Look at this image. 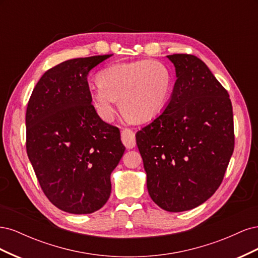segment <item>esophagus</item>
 Returning a JSON list of instances; mask_svg holds the SVG:
<instances>
[{
	"label": "esophagus",
	"mask_w": 258,
	"mask_h": 258,
	"mask_svg": "<svg viewBox=\"0 0 258 258\" xmlns=\"http://www.w3.org/2000/svg\"><path fill=\"white\" fill-rule=\"evenodd\" d=\"M121 141L127 148L131 150L136 146V134L131 129H123L121 131Z\"/></svg>",
	"instance_id": "34e87169"
}]
</instances>
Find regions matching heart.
<instances>
[{
  "mask_svg": "<svg viewBox=\"0 0 258 258\" xmlns=\"http://www.w3.org/2000/svg\"><path fill=\"white\" fill-rule=\"evenodd\" d=\"M91 89L96 112L111 122L116 114L117 99L129 118L146 121L165 106L171 90V74L159 61L138 60L105 68L97 76Z\"/></svg>",
  "mask_w": 258,
  "mask_h": 258,
  "instance_id": "1",
  "label": "heart"
}]
</instances>
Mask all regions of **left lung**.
<instances>
[{"label":"left lung","mask_w":258,"mask_h":258,"mask_svg":"<svg viewBox=\"0 0 258 258\" xmlns=\"http://www.w3.org/2000/svg\"><path fill=\"white\" fill-rule=\"evenodd\" d=\"M176 81L169 103L136 135L156 205L183 212L204 204L220 187L235 147L229 95L204 61L167 56Z\"/></svg>","instance_id":"8db88e82"}]
</instances>
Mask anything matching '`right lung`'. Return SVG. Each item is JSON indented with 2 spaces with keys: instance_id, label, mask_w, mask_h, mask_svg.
<instances>
[{
  "instance_id": "add662e5",
  "label": "right lung",
  "mask_w": 258,
  "mask_h": 258,
  "mask_svg": "<svg viewBox=\"0 0 258 258\" xmlns=\"http://www.w3.org/2000/svg\"><path fill=\"white\" fill-rule=\"evenodd\" d=\"M112 54L67 60L37 82L26 113L27 154L42 190L72 214L102 208L126 147L91 104L87 75Z\"/></svg>"
}]
</instances>
